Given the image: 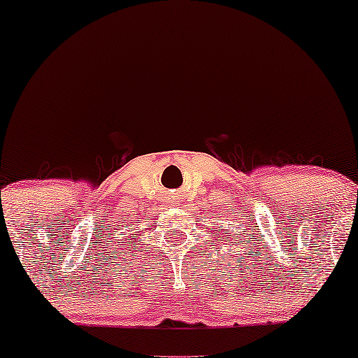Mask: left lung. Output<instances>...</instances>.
<instances>
[{"label": "left lung", "instance_id": "left-lung-1", "mask_svg": "<svg viewBox=\"0 0 358 358\" xmlns=\"http://www.w3.org/2000/svg\"><path fill=\"white\" fill-rule=\"evenodd\" d=\"M220 232V231H219ZM237 236H239V234H237ZM225 239H227V237H225Z\"/></svg>", "mask_w": 358, "mask_h": 358}]
</instances>
